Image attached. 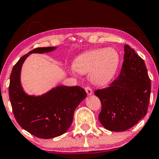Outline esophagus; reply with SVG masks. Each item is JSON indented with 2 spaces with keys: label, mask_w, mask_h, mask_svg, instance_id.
<instances>
[{
  "label": "esophagus",
  "mask_w": 159,
  "mask_h": 159,
  "mask_svg": "<svg viewBox=\"0 0 159 159\" xmlns=\"http://www.w3.org/2000/svg\"><path fill=\"white\" fill-rule=\"evenodd\" d=\"M85 90H86V92H87V95H89V96H90V95L93 94V90H92V89L90 88V87H85Z\"/></svg>",
  "instance_id": "esophagus-1"
}]
</instances>
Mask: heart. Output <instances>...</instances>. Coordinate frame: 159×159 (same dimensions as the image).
<instances>
[{
    "instance_id": "heart-1",
    "label": "heart",
    "mask_w": 159,
    "mask_h": 159,
    "mask_svg": "<svg viewBox=\"0 0 159 159\" xmlns=\"http://www.w3.org/2000/svg\"><path fill=\"white\" fill-rule=\"evenodd\" d=\"M120 63V56L114 49L97 48L82 53L75 60L72 73H88L90 81L96 85H104L114 77Z\"/></svg>"
}]
</instances>
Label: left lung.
<instances>
[{
  "label": "left lung",
  "instance_id": "left-lung-1",
  "mask_svg": "<svg viewBox=\"0 0 159 159\" xmlns=\"http://www.w3.org/2000/svg\"><path fill=\"white\" fill-rule=\"evenodd\" d=\"M120 73L106 88L97 90L100 123L111 132H123L136 125L148 110L151 82L143 60L129 45L124 46Z\"/></svg>",
  "mask_w": 159,
  "mask_h": 159
}]
</instances>
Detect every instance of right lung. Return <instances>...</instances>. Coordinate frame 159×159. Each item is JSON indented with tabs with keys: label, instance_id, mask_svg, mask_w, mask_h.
Listing matches in <instances>:
<instances>
[{
	"label": "right lung",
	"instance_id": "right-lung-1",
	"mask_svg": "<svg viewBox=\"0 0 159 159\" xmlns=\"http://www.w3.org/2000/svg\"><path fill=\"white\" fill-rule=\"evenodd\" d=\"M56 47L36 48L21 57L12 68L9 96L14 116L22 129L43 139L64 134L70 127L74 111L87 96L79 86H58L39 96L27 95L21 84L20 75L23 63L33 53L50 52Z\"/></svg>",
	"mask_w": 159,
	"mask_h": 159
}]
</instances>
